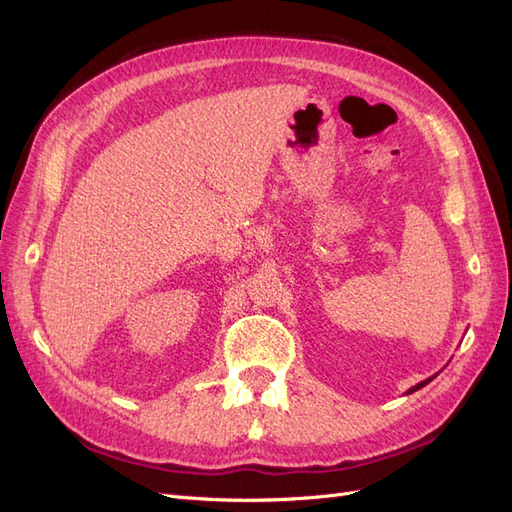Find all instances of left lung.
<instances>
[{"label":"left lung","mask_w":512,"mask_h":512,"mask_svg":"<svg viewBox=\"0 0 512 512\" xmlns=\"http://www.w3.org/2000/svg\"><path fill=\"white\" fill-rule=\"evenodd\" d=\"M427 382H431V378H427V380H423V382H418L416 386H412V389H410L408 393H414V391H418V389H423V386H425Z\"/></svg>","instance_id":"1"}]
</instances>
